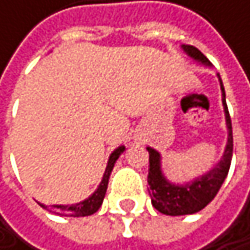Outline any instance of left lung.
<instances>
[{
    "label": "left lung",
    "mask_w": 250,
    "mask_h": 250,
    "mask_svg": "<svg viewBox=\"0 0 250 250\" xmlns=\"http://www.w3.org/2000/svg\"><path fill=\"white\" fill-rule=\"evenodd\" d=\"M182 49L196 62L211 67L209 60L195 46L192 45H182ZM220 87L223 95V106H224V115H226V124H227V145L224 149V154L221 160L211 168L208 173L196 177L192 182L176 185L171 183L163 173L161 168V154L155 151L154 148H146L149 152V170H148V185H149V196L154 208L166 215H189L195 214L201 209H204L218 193L221 185L224 183L230 164H231V155H233V132H231V120L229 114V108L226 104V90L221 82L220 74Z\"/></svg>",
    "instance_id": "left-lung-1"
}]
</instances>
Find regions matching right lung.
<instances>
[{"label":"right lung","mask_w":250,"mask_h":250,"mask_svg":"<svg viewBox=\"0 0 250 250\" xmlns=\"http://www.w3.org/2000/svg\"><path fill=\"white\" fill-rule=\"evenodd\" d=\"M126 151V146H118L117 149H114L108 158V163H106V168H105V173L102 176V180L98 186V189L89 196L86 198L84 201L82 202H77V204H71V205H51V207H46L41 202H38L42 208H45L46 211L49 212H54L57 215H62V217H87V215H92L95 214L102 202H104V198H105V193H106V188H108V180H109V176H111V171L114 168V164L115 161L118 160V157Z\"/></svg>","instance_id":"right-lung-1"}]
</instances>
